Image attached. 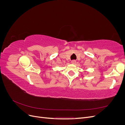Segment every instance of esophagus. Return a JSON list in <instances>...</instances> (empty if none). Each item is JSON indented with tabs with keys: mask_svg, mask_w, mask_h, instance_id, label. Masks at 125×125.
Segmentation results:
<instances>
[{
	"mask_svg": "<svg viewBox=\"0 0 125 125\" xmlns=\"http://www.w3.org/2000/svg\"><path fill=\"white\" fill-rule=\"evenodd\" d=\"M71 62L73 64H75V63H76V60H72Z\"/></svg>",
	"mask_w": 125,
	"mask_h": 125,
	"instance_id": "34e87169",
	"label": "esophagus"
}]
</instances>
